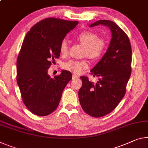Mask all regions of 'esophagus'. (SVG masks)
Returning <instances> with one entry per match:
<instances>
[{
    "mask_svg": "<svg viewBox=\"0 0 148 148\" xmlns=\"http://www.w3.org/2000/svg\"><path fill=\"white\" fill-rule=\"evenodd\" d=\"M79 78L78 76H77V75H76V74L72 75V79H77V78Z\"/></svg>",
    "mask_w": 148,
    "mask_h": 148,
    "instance_id": "esophagus-1",
    "label": "esophagus"
}]
</instances>
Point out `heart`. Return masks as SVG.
<instances>
[{
	"label": "heart",
	"instance_id": "b5f03b06",
	"mask_svg": "<svg viewBox=\"0 0 148 148\" xmlns=\"http://www.w3.org/2000/svg\"><path fill=\"white\" fill-rule=\"evenodd\" d=\"M76 39L85 45L84 55L93 60H97L103 55L107 48V42L103 38H99L97 34L90 31H84L76 36ZM60 53L65 56L69 52V46L66 40L60 45ZM89 67L86 60H70L63 64V69L74 74H80Z\"/></svg>",
	"mask_w": 148,
	"mask_h": 148
}]
</instances>
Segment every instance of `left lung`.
Instances as JSON below:
<instances>
[{"mask_svg": "<svg viewBox=\"0 0 148 148\" xmlns=\"http://www.w3.org/2000/svg\"><path fill=\"white\" fill-rule=\"evenodd\" d=\"M103 25L109 27L112 38L103 57L91 70L98 77L97 83L82 76V86L78 91L79 103L89 115L101 117L115 109L126 93V87L131 74L132 48L125 32L115 23L99 20L90 27Z\"/></svg>", "mask_w": 148, "mask_h": 148, "instance_id": "left-lung-1", "label": "left lung"}]
</instances>
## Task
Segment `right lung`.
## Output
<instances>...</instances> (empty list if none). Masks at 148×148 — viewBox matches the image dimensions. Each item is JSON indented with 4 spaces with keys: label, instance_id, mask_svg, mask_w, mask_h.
I'll return each instance as SVG.
<instances>
[{
    "label": "right lung",
    "instance_id": "add662e5",
    "mask_svg": "<svg viewBox=\"0 0 148 148\" xmlns=\"http://www.w3.org/2000/svg\"><path fill=\"white\" fill-rule=\"evenodd\" d=\"M78 23L46 18L35 24L23 39L16 63V79L23 103L37 116L49 115L57 109L72 78L71 72L64 70L52 78L48 69L60 57V43Z\"/></svg>",
    "mask_w": 148,
    "mask_h": 148
}]
</instances>
